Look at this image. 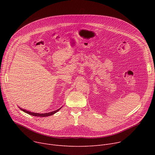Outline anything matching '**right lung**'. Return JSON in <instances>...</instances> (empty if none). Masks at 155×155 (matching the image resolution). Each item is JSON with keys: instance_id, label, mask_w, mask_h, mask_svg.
Instances as JSON below:
<instances>
[{"instance_id": "obj_1", "label": "right lung", "mask_w": 155, "mask_h": 155, "mask_svg": "<svg viewBox=\"0 0 155 155\" xmlns=\"http://www.w3.org/2000/svg\"><path fill=\"white\" fill-rule=\"evenodd\" d=\"M61 108H60V109H57V110H54V111H53V112H48V113H44V114H39V113H35V112H30V111H28V110H25V109H21V108H20V109L21 110H22L23 112H26V113H27V114H29V115H31V116H38V117H47V116H52V115H53L54 114H55L56 112H58Z\"/></svg>"}]
</instances>
